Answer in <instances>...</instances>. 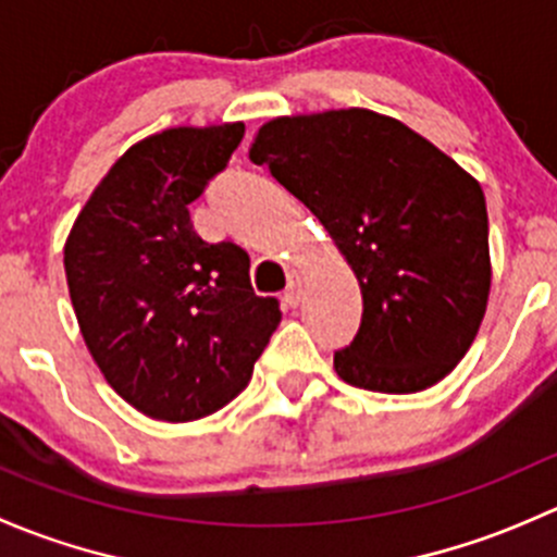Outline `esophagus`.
<instances>
[{"label": "esophagus", "mask_w": 557, "mask_h": 557, "mask_svg": "<svg viewBox=\"0 0 557 557\" xmlns=\"http://www.w3.org/2000/svg\"><path fill=\"white\" fill-rule=\"evenodd\" d=\"M301 288H305V280H301V274H290L288 280V288H285L283 294V301L288 307H296L301 301Z\"/></svg>", "instance_id": "1"}]
</instances>
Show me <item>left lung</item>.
<instances>
[{"label":"left lung","instance_id":"left-lung-1","mask_svg":"<svg viewBox=\"0 0 557 557\" xmlns=\"http://www.w3.org/2000/svg\"><path fill=\"white\" fill-rule=\"evenodd\" d=\"M250 161L310 207L361 283V325L334 352L336 374L374 393L450 374L491 290L480 183L412 128L358 107L269 121Z\"/></svg>","mask_w":557,"mask_h":557}]
</instances>
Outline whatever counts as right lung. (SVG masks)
<instances>
[{
	"label": "right lung",
	"instance_id": "obj_1",
	"mask_svg": "<svg viewBox=\"0 0 557 557\" xmlns=\"http://www.w3.org/2000/svg\"><path fill=\"white\" fill-rule=\"evenodd\" d=\"M243 123L166 128L128 148L72 226L64 269L83 339L117 396L185 423L245 391L283 320L250 256L207 243L190 201L228 166Z\"/></svg>",
	"mask_w": 557,
	"mask_h": 557
}]
</instances>
